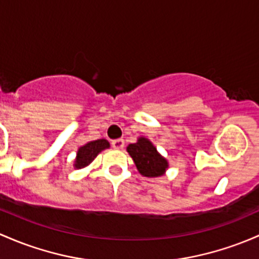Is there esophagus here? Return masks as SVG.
I'll return each mask as SVG.
<instances>
[{"label":"esophagus","mask_w":259,"mask_h":259,"mask_svg":"<svg viewBox=\"0 0 259 259\" xmlns=\"http://www.w3.org/2000/svg\"><path fill=\"white\" fill-rule=\"evenodd\" d=\"M111 146L114 149H122L124 148V140L122 139H116V140L111 141Z\"/></svg>","instance_id":"obj_1"}]
</instances>
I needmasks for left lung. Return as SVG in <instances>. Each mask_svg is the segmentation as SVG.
Wrapping results in <instances>:
<instances>
[{
  "mask_svg": "<svg viewBox=\"0 0 259 259\" xmlns=\"http://www.w3.org/2000/svg\"><path fill=\"white\" fill-rule=\"evenodd\" d=\"M126 150L143 176L157 178L167 168V161L157 152L156 148L148 139L140 138L138 143L130 144Z\"/></svg>",
  "mask_w": 259,
  "mask_h": 259,
  "instance_id": "left-lung-1",
  "label": "left lung"
}]
</instances>
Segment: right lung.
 Segmentation results:
<instances>
[{"mask_svg":"<svg viewBox=\"0 0 259 259\" xmlns=\"http://www.w3.org/2000/svg\"><path fill=\"white\" fill-rule=\"evenodd\" d=\"M107 148H109V143L105 139H99V140H94L85 144V145H83L78 150L74 166L77 168L85 167V166H88L93 161L100 151Z\"/></svg>","mask_w":259,"mask_h":259,"instance_id":"1","label":"right lung"}]
</instances>
